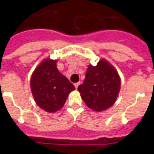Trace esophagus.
<instances>
[{
	"label": "esophagus",
	"instance_id": "esophagus-1",
	"mask_svg": "<svg viewBox=\"0 0 154 154\" xmlns=\"http://www.w3.org/2000/svg\"><path fill=\"white\" fill-rule=\"evenodd\" d=\"M79 85H80V82H77V83H75L74 84V86L76 89H77V87L79 86Z\"/></svg>",
	"mask_w": 154,
	"mask_h": 154
}]
</instances>
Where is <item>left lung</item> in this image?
I'll use <instances>...</instances> for the list:
<instances>
[{"instance_id": "obj_1", "label": "left lung", "mask_w": 154, "mask_h": 154, "mask_svg": "<svg viewBox=\"0 0 154 154\" xmlns=\"http://www.w3.org/2000/svg\"><path fill=\"white\" fill-rule=\"evenodd\" d=\"M120 86L121 81L116 69L106 60H101L97 66L89 65L84 83L77 89L88 107L102 111L114 104Z\"/></svg>"}]
</instances>
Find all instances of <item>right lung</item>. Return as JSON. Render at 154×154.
Segmentation results:
<instances>
[{"instance_id": "1", "label": "right lung", "mask_w": 154, "mask_h": 154, "mask_svg": "<svg viewBox=\"0 0 154 154\" xmlns=\"http://www.w3.org/2000/svg\"><path fill=\"white\" fill-rule=\"evenodd\" d=\"M56 60H43L35 69L30 85L36 103L42 109L53 112L62 108L74 85L58 71Z\"/></svg>"}]
</instances>
